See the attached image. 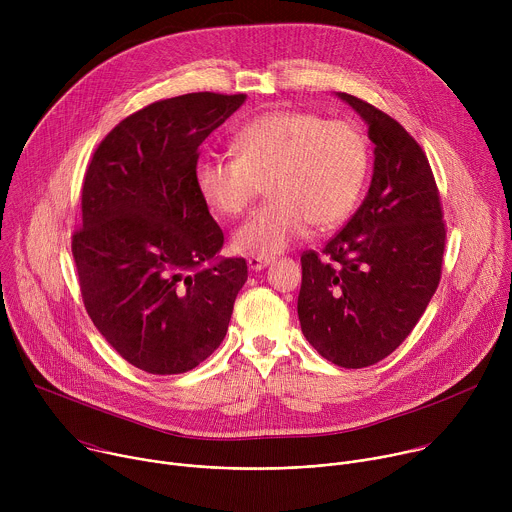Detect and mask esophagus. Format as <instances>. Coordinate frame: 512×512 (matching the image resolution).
<instances>
[{
  "mask_svg": "<svg viewBox=\"0 0 512 512\" xmlns=\"http://www.w3.org/2000/svg\"><path fill=\"white\" fill-rule=\"evenodd\" d=\"M273 261V257H249V269H253V271H259V269H263V267H267L269 263Z\"/></svg>",
  "mask_w": 512,
  "mask_h": 512,
  "instance_id": "esophagus-1",
  "label": "esophagus"
}]
</instances>
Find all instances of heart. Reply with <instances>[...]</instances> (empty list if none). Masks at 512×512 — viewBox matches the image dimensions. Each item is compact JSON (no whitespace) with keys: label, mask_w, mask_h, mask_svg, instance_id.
<instances>
[{"label":"heart","mask_w":512,"mask_h":512,"mask_svg":"<svg viewBox=\"0 0 512 512\" xmlns=\"http://www.w3.org/2000/svg\"><path fill=\"white\" fill-rule=\"evenodd\" d=\"M235 158H200L194 182L218 214L239 216L261 194L271 196L235 231L233 245L251 257H273L312 225L346 221L369 176V139L350 119L306 111H269L233 135Z\"/></svg>","instance_id":"1"}]
</instances>
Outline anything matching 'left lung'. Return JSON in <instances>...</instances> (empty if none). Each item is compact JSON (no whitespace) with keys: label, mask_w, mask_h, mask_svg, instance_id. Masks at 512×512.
I'll return each instance as SVG.
<instances>
[{"label":"left lung","mask_w":512,"mask_h":512,"mask_svg":"<svg viewBox=\"0 0 512 512\" xmlns=\"http://www.w3.org/2000/svg\"><path fill=\"white\" fill-rule=\"evenodd\" d=\"M375 143L360 208L322 251L302 253L298 316L306 340L344 369L387 358L411 334L442 279L446 221L421 145L391 115L340 93Z\"/></svg>","instance_id":"obj_1"}]
</instances>
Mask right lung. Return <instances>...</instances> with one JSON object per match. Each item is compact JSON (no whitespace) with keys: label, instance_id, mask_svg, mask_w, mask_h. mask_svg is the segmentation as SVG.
Returning <instances> with one entry per match:
<instances>
[{"label":"right lung","instance_id":"obj_1","mask_svg":"<svg viewBox=\"0 0 512 512\" xmlns=\"http://www.w3.org/2000/svg\"><path fill=\"white\" fill-rule=\"evenodd\" d=\"M245 95L188 93L143 107L97 145L72 233L81 296L105 340L152 375L192 371L221 346L245 259L212 265L225 235L200 198V143Z\"/></svg>","mask_w":512,"mask_h":512}]
</instances>
